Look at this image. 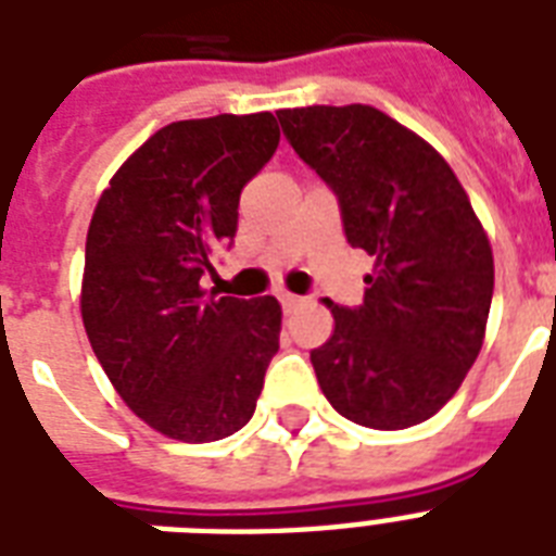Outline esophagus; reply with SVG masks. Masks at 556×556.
<instances>
[{
	"label": "esophagus",
	"mask_w": 556,
	"mask_h": 556,
	"mask_svg": "<svg viewBox=\"0 0 556 556\" xmlns=\"http://www.w3.org/2000/svg\"><path fill=\"white\" fill-rule=\"evenodd\" d=\"M279 303H282V308H286V312H294L296 305H303L305 300L296 294H279Z\"/></svg>",
	"instance_id": "1"
}]
</instances>
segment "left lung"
<instances>
[{
  "label": "left lung",
  "instance_id": "obj_1",
  "mask_svg": "<svg viewBox=\"0 0 556 556\" xmlns=\"http://www.w3.org/2000/svg\"><path fill=\"white\" fill-rule=\"evenodd\" d=\"M294 152L338 199L346 242L375 260L364 303L331 305L312 352L343 418L404 430L435 415L482 349L493 253L467 192L430 143L371 106L277 112Z\"/></svg>",
  "mask_w": 556,
  "mask_h": 556
}]
</instances>
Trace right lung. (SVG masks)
Wrapping results in <instances>:
<instances>
[{
    "mask_svg": "<svg viewBox=\"0 0 556 556\" xmlns=\"http://www.w3.org/2000/svg\"><path fill=\"white\" fill-rule=\"evenodd\" d=\"M270 112L178 121L152 135L100 195L83 270V326L126 406L201 444L242 430L279 349L274 296L204 291L230 248L242 187L277 152Z\"/></svg>",
    "mask_w": 556,
    "mask_h": 556,
    "instance_id": "1",
    "label": "right lung"
}]
</instances>
